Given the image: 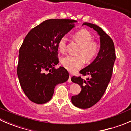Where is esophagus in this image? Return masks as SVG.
<instances>
[{"instance_id": "1", "label": "esophagus", "mask_w": 131, "mask_h": 131, "mask_svg": "<svg viewBox=\"0 0 131 131\" xmlns=\"http://www.w3.org/2000/svg\"><path fill=\"white\" fill-rule=\"evenodd\" d=\"M68 82H69V83L72 82V80H71V75H70L69 76V78H68Z\"/></svg>"}]
</instances>
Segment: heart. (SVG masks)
<instances>
[{"instance_id": "obj_1", "label": "heart", "mask_w": 131, "mask_h": 131, "mask_svg": "<svg viewBox=\"0 0 131 131\" xmlns=\"http://www.w3.org/2000/svg\"><path fill=\"white\" fill-rule=\"evenodd\" d=\"M73 38L80 44L78 51V56L67 55L61 59V63L68 71L74 73L84 66L85 59L88 62L93 60L99 52V45L96 41L92 40V36L89 31L80 30L73 35ZM68 38L63 35L58 42V49L61 52L67 50Z\"/></svg>"}]
</instances>
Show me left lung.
<instances>
[{"label":"left lung","mask_w":131,"mask_h":131,"mask_svg":"<svg viewBox=\"0 0 131 131\" xmlns=\"http://www.w3.org/2000/svg\"><path fill=\"white\" fill-rule=\"evenodd\" d=\"M84 25L96 30L100 39V50L97 57L89 66L80 71L83 76L88 77L86 80L80 76L71 78V80L79 84L82 89L79 94L72 97V103L78 108L86 109L97 103L106 91L113 73L116 55L113 40L102 28L87 22Z\"/></svg>","instance_id":"obj_1"}]
</instances>
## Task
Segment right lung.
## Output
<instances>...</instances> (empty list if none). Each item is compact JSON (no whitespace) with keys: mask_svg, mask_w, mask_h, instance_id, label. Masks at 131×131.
<instances>
[{"mask_svg":"<svg viewBox=\"0 0 131 131\" xmlns=\"http://www.w3.org/2000/svg\"><path fill=\"white\" fill-rule=\"evenodd\" d=\"M75 20L52 19L31 29L19 49L17 74L29 100L37 104L48 102L58 84L65 82L69 73L59 63L58 42L75 26Z\"/></svg>","mask_w":131,"mask_h":131,"instance_id":"obj_1","label":"right lung"}]
</instances>
